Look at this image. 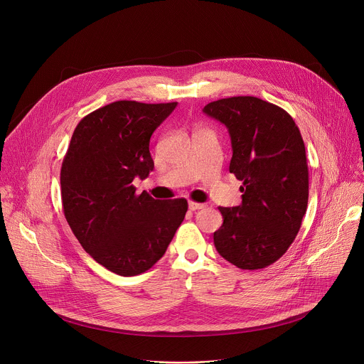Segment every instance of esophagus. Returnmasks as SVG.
Masks as SVG:
<instances>
[{
	"label": "esophagus",
	"instance_id": "esophagus-1",
	"mask_svg": "<svg viewBox=\"0 0 364 364\" xmlns=\"http://www.w3.org/2000/svg\"><path fill=\"white\" fill-rule=\"evenodd\" d=\"M203 207H205L204 203H197V201H188V209L191 212L194 210H198V209H203Z\"/></svg>",
	"mask_w": 364,
	"mask_h": 364
}]
</instances>
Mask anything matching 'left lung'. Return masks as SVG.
I'll use <instances>...</instances> for the list:
<instances>
[{
    "label": "left lung",
    "mask_w": 364,
    "mask_h": 364,
    "mask_svg": "<svg viewBox=\"0 0 364 364\" xmlns=\"http://www.w3.org/2000/svg\"><path fill=\"white\" fill-rule=\"evenodd\" d=\"M203 112L226 125L229 171L242 181V204L219 207L216 250L240 269L277 262L294 242L308 204L305 145L292 117L255 96L207 103Z\"/></svg>",
    "instance_id": "obj_1"
}]
</instances>
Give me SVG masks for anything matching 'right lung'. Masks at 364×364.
<instances>
[{
	"instance_id": "1",
	"label": "right lung",
	"mask_w": 364,
	"mask_h": 364,
	"mask_svg": "<svg viewBox=\"0 0 364 364\" xmlns=\"http://www.w3.org/2000/svg\"><path fill=\"white\" fill-rule=\"evenodd\" d=\"M176 107L112 102L77 124L63 159L65 218L82 247L117 275H139L160 261L188 209L186 198L155 200L132 184L152 171L151 135Z\"/></svg>"
}]
</instances>
